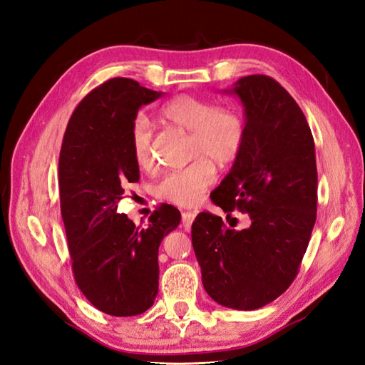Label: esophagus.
Here are the masks:
<instances>
[{
    "label": "esophagus",
    "instance_id": "esophagus-1",
    "mask_svg": "<svg viewBox=\"0 0 365 365\" xmlns=\"http://www.w3.org/2000/svg\"><path fill=\"white\" fill-rule=\"evenodd\" d=\"M195 214L193 212H183L182 214V225H183V228L185 230H190L191 228V223L195 222Z\"/></svg>",
    "mask_w": 365,
    "mask_h": 365
}]
</instances>
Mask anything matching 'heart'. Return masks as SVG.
Masks as SVG:
<instances>
[{
  "label": "heart",
  "instance_id": "b5f03b06",
  "mask_svg": "<svg viewBox=\"0 0 365 365\" xmlns=\"http://www.w3.org/2000/svg\"><path fill=\"white\" fill-rule=\"evenodd\" d=\"M161 116L191 132V155L200 156L182 169L169 170L155 185L156 195L177 204H195L215 180V164L236 160L246 138V123L231 107H217L207 98L177 96L161 107ZM153 128L148 118L137 116L130 128L132 156L142 169L151 164Z\"/></svg>",
  "mask_w": 365,
  "mask_h": 365
}]
</instances>
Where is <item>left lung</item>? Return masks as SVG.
Returning a JSON list of instances; mask_svg holds the SVG:
<instances>
[{
    "label": "left lung",
    "instance_id": "8db88e82",
    "mask_svg": "<svg viewBox=\"0 0 365 365\" xmlns=\"http://www.w3.org/2000/svg\"><path fill=\"white\" fill-rule=\"evenodd\" d=\"M223 92L240 97L246 138L210 200L228 215L240 209L250 225L227 228L201 212L191 242L212 300L252 311L286 292L298 273L316 222V151L303 111L273 78L244 76Z\"/></svg>",
    "mask_w": 365,
    "mask_h": 365
}]
</instances>
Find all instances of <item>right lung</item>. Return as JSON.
I'll use <instances>...</instances> for the list:
<instances>
[{
  "label": "right lung",
  "mask_w": 365,
  "mask_h": 365,
  "mask_svg": "<svg viewBox=\"0 0 365 365\" xmlns=\"http://www.w3.org/2000/svg\"><path fill=\"white\" fill-rule=\"evenodd\" d=\"M161 96L134 79H108L79 102L63 135L58 188L73 274L84 297L110 316H137L155 303L158 250L180 223L172 205L156 209L147 227L118 214L124 187L140 178L132 123L142 105Z\"/></svg>",
  "instance_id": "obj_1"
}]
</instances>
